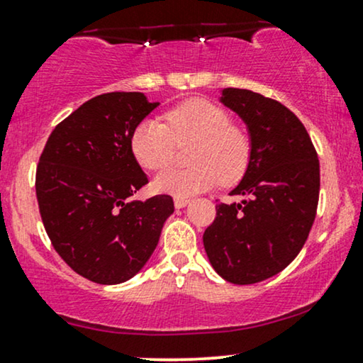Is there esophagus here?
<instances>
[{"instance_id": "esophagus-1", "label": "esophagus", "mask_w": 363, "mask_h": 363, "mask_svg": "<svg viewBox=\"0 0 363 363\" xmlns=\"http://www.w3.org/2000/svg\"><path fill=\"white\" fill-rule=\"evenodd\" d=\"M189 198H174V204H176V208H184L186 204H189Z\"/></svg>"}]
</instances>
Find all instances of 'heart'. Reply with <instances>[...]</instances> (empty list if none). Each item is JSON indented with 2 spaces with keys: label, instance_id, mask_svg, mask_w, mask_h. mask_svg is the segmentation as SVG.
<instances>
[{
  "label": "heart",
  "instance_id": "obj_1",
  "mask_svg": "<svg viewBox=\"0 0 363 363\" xmlns=\"http://www.w3.org/2000/svg\"><path fill=\"white\" fill-rule=\"evenodd\" d=\"M165 123L147 118L135 126L132 152L147 170L165 169L174 160L177 145L191 143L186 169H167L154 179V189L177 198H189L213 187L220 179L230 186L247 172L252 159V137L245 126L231 123V115L209 99H187L170 108Z\"/></svg>",
  "mask_w": 363,
  "mask_h": 363
}]
</instances>
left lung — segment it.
<instances>
[{
  "mask_svg": "<svg viewBox=\"0 0 363 363\" xmlns=\"http://www.w3.org/2000/svg\"><path fill=\"white\" fill-rule=\"evenodd\" d=\"M221 101L245 120L253 148L230 193L242 203H218L203 242L213 269L245 286L276 276L306 243L320 199V160L308 130L282 103L238 87H226Z\"/></svg>",
  "mask_w": 363,
  "mask_h": 363,
  "instance_id": "1",
  "label": "left lung"
}]
</instances>
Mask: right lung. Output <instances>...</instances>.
I'll use <instances>...</instances> for the list:
<instances>
[{
  "label": "right lung",
  "mask_w": 363,
  "mask_h": 363,
  "mask_svg": "<svg viewBox=\"0 0 363 363\" xmlns=\"http://www.w3.org/2000/svg\"><path fill=\"white\" fill-rule=\"evenodd\" d=\"M157 106L143 93H104L55 126L35 174L38 209L55 252L79 276L120 284L145 265L174 213L169 194L128 201L148 182L132 133Z\"/></svg>",
  "instance_id": "add662e5"
}]
</instances>
